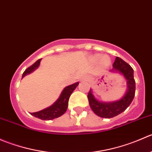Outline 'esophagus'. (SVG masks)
Segmentation results:
<instances>
[{
    "instance_id": "34e87169",
    "label": "esophagus",
    "mask_w": 152,
    "mask_h": 152,
    "mask_svg": "<svg viewBox=\"0 0 152 152\" xmlns=\"http://www.w3.org/2000/svg\"><path fill=\"white\" fill-rule=\"evenodd\" d=\"M82 79H83V80H85V81H87V78L85 77H85H84Z\"/></svg>"
}]
</instances>
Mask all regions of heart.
Masks as SVG:
<instances>
[{
	"instance_id": "1",
	"label": "heart",
	"mask_w": 152,
	"mask_h": 152,
	"mask_svg": "<svg viewBox=\"0 0 152 152\" xmlns=\"http://www.w3.org/2000/svg\"><path fill=\"white\" fill-rule=\"evenodd\" d=\"M97 58H98V59H99V56H98ZM102 61H103L104 63H107V62H108V59H107V57H104L103 59H102Z\"/></svg>"
}]
</instances>
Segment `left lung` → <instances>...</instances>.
Masks as SVG:
<instances>
[{"instance_id":"1","label":"left lung","mask_w":152,"mask_h":152,"mask_svg":"<svg viewBox=\"0 0 152 152\" xmlns=\"http://www.w3.org/2000/svg\"><path fill=\"white\" fill-rule=\"evenodd\" d=\"M113 70L120 72L126 79L128 90L122 99L112 103L99 102L94 98L90 90L87 95L89 104L96 115L102 118H110L123 113L130 105L135 94V81L134 79V70L128 63L122 59L116 57L113 65Z\"/></svg>"}]
</instances>
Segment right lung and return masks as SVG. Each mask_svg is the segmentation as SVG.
Returning a JSON list of instances; mask_svg holds the SVG:
<instances>
[{
	"mask_svg": "<svg viewBox=\"0 0 152 152\" xmlns=\"http://www.w3.org/2000/svg\"><path fill=\"white\" fill-rule=\"evenodd\" d=\"M40 61L41 59H38L33 65L29 66L27 69H26V70L23 73L22 78L23 76H25L26 74H28V73H30L31 72L34 70L37 67L39 66V63H40ZM78 85H79V82L73 84V85L70 86H67V87L64 89L62 94L60 95L59 98L58 99V100L53 105L50 106L48 108L42 110V111L31 113V115H32L34 117L41 119V120L44 121L52 120V119L56 118L59 117L62 115H63L67 110L69 98H70L71 93L76 89V87H77Z\"/></svg>",
	"mask_w": 152,
	"mask_h": 152,
	"instance_id": "obj_1",
	"label": "right lung"
}]
</instances>
